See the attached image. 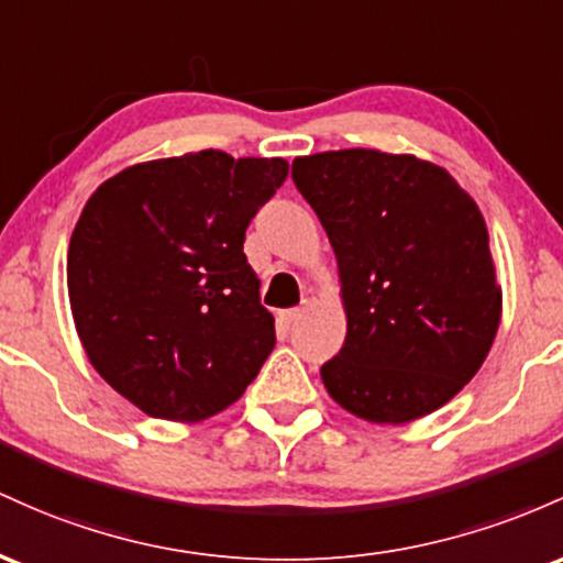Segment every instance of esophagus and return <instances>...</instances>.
<instances>
[{
	"mask_svg": "<svg viewBox=\"0 0 563 563\" xmlns=\"http://www.w3.org/2000/svg\"><path fill=\"white\" fill-rule=\"evenodd\" d=\"M306 308H308V302H302V306H298V308H287V311H282V321L284 324H295V321L306 313Z\"/></svg>",
	"mask_w": 563,
	"mask_h": 563,
	"instance_id": "obj_1",
	"label": "esophagus"
}]
</instances>
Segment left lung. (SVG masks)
<instances>
[{
    "label": "left lung",
    "mask_w": 563,
    "mask_h": 563,
    "mask_svg": "<svg viewBox=\"0 0 563 563\" xmlns=\"http://www.w3.org/2000/svg\"><path fill=\"white\" fill-rule=\"evenodd\" d=\"M292 180L338 255L349 334L321 366L343 409L409 422L444 407L500 324L489 233L446 169L369 148L298 156Z\"/></svg>",
    "instance_id": "1"
}]
</instances>
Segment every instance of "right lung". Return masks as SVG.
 <instances>
[{
	"mask_svg": "<svg viewBox=\"0 0 563 563\" xmlns=\"http://www.w3.org/2000/svg\"><path fill=\"white\" fill-rule=\"evenodd\" d=\"M287 169L207 148L135 164L81 210L68 244L74 324L100 377L151 418H212L274 351L244 233Z\"/></svg>",
	"mask_w": 563,
	"mask_h": 563,
	"instance_id": "1",
	"label": "right lung"
}]
</instances>
